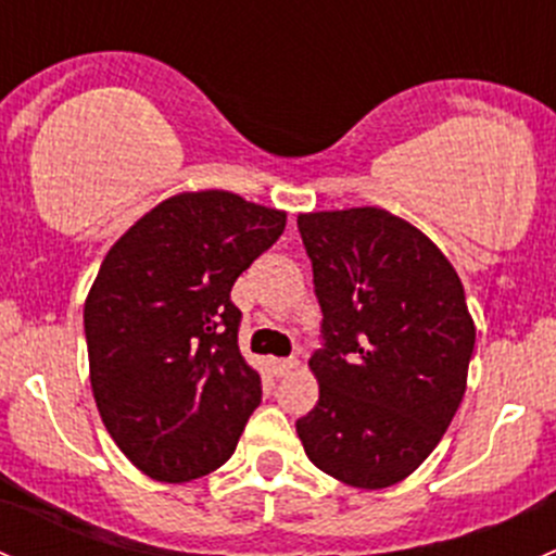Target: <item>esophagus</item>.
I'll list each match as a JSON object with an SVG mask.
<instances>
[{"label":"esophagus","mask_w":556,"mask_h":556,"mask_svg":"<svg viewBox=\"0 0 556 556\" xmlns=\"http://www.w3.org/2000/svg\"><path fill=\"white\" fill-rule=\"evenodd\" d=\"M295 366H299V361H293V357H288V361H271L274 377H288Z\"/></svg>","instance_id":"34e87169"}]
</instances>
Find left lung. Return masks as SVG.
Returning a JSON list of instances; mask_svg holds the SVG:
<instances>
[{"label":"left lung","instance_id":"left-lung-1","mask_svg":"<svg viewBox=\"0 0 556 556\" xmlns=\"http://www.w3.org/2000/svg\"><path fill=\"white\" fill-rule=\"evenodd\" d=\"M323 309L319 401L295 422L306 457L361 490L425 463L465 395L476 328L457 271L379 206L299 215Z\"/></svg>","mask_w":556,"mask_h":556}]
</instances>
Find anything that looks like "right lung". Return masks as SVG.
<instances>
[{"mask_svg": "<svg viewBox=\"0 0 556 556\" xmlns=\"http://www.w3.org/2000/svg\"><path fill=\"white\" fill-rule=\"evenodd\" d=\"M285 220L228 190L177 193L106 252L83 312L91 390L106 433L150 479H199L237 450L261 377L239 352L231 288Z\"/></svg>", "mask_w": 556, "mask_h": 556, "instance_id": "add662e5", "label": "right lung"}]
</instances>
